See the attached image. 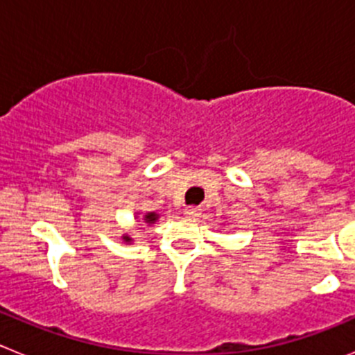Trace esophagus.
<instances>
[{
	"mask_svg": "<svg viewBox=\"0 0 355 355\" xmlns=\"http://www.w3.org/2000/svg\"><path fill=\"white\" fill-rule=\"evenodd\" d=\"M184 215L190 216V218H197V216L200 215V209L197 208V206H188V208L184 209Z\"/></svg>",
	"mask_w": 355,
	"mask_h": 355,
	"instance_id": "34e87169",
	"label": "esophagus"
}]
</instances>
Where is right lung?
Wrapping results in <instances>:
<instances>
[{
    "label": "right lung",
    "instance_id": "obj_1",
    "mask_svg": "<svg viewBox=\"0 0 355 355\" xmlns=\"http://www.w3.org/2000/svg\"><path fill=\"white\" fill-rule=\"evenodd\" d=\"M139 215L140 213H137V215H135V218H139ZM158 218H159V215L155 211H149L142 216L144 224H147V225L156 224V220H158ZM122 241H124V243H128V245H131V243H133V238H131L130 234H122Z\"/></svg>",
    "mask_w": 355,
    "mask_h": 355
}]
</instances>
